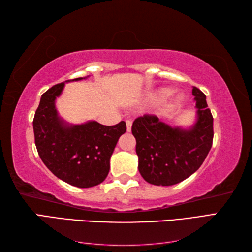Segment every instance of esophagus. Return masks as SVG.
Listing matches in <instances>:
<instances>
[{"label": "esophagus", "instance_id": "34e87169", "mask_svg": "<svg viewBox=\"0 0 252 252\" xmlns=\"http://www.w3.org/2000/svg\"><path fill=\"white\" fill-rule=\"evenodd\" d=\"M126 131L130 132L131 131V127H132V121L131 120H126Z\"/></svg>", "mask_w": 252, "mask_h": 252}]
</instances>
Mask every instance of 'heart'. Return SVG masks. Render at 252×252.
I'll use <instances>...</instances> for the list:
<instances>
[{
    "label": "heart",
    "instance_id": "obj_1",
    "mask_svg": "<svg viewBox=\"0 0 252 252\" xmlns=\"http://www.w3.org/2000/svg\"><path fill=\"white\" fill-rule=\"evenodd\" d=\"M171 94H172V91H171V90H169V89H161V90H160L159 92L157 93L156 97H157L158 100H164V99H167ZM181 99H182V98L179 97V98H178V101H180Z\"/></svg>",
    "mask_w": 252,
    "mask_h": 252
}]
</instances>
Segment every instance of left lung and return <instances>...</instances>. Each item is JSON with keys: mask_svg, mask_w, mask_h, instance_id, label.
<instances>
[{"mask_svg": "<svg viewBox=\"0 0 252 252\" xmlns=\"http://www.w3.org/2000/svg\"><path fill=\"white\" fill-rule=\"evenodd\" d=\"M197 121L189 130L171 127L157 116L144 115L132 125L136 140L138 171L154 185L170 186L184 181L200 168L213 141V117L206 95L194 87Z\"/></svg>", "mask_w": 252, "mask_h": 252, "instance_id": "1", "label": "left lung"}]
</instances>
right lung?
Segmentation results:
<instances>
[{"instance_id": "right-lung-1", "label": "right lung", "mask_w": 252, "mask_h": 252, "mask_svg": "<svg viewBox=\"0 0 252 252\" xmlns=\"http://www.w3.org/2000/svg\"><path fill=\"white\" fill-rule=\"evenodd\" d=\"M77 78L69 81H79ZM65 82L42 95L33 118L34 142L42 161L58 179L87 189L100 184L109 172L110 157L126 125L103 126L96 121L68 125L57 114L55 99Z\"/></svg>"}]
</instances>
